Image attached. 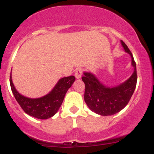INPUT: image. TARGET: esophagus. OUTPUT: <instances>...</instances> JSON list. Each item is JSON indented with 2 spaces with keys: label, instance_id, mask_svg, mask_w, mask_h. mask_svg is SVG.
<instances>
[{
  "label": "esophagus",
  "instance_id": "obj_1",
  "mask_svg": "<svg viewBox=\"0 0 154 154\" xmlns=\"http://www.w3.org/2000/svg\"><path fill=\"white\" fill-rule=\"evenodd\" d=\"M82 75V69H77L75 72V75L76 79H81Z\"/></svg>",
  "mask_w": 154,
  "mask_h": 154
}]
</instances>
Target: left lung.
Here are the masks:
<instances>
[{
    "mask_svg": "<svg viewBox=\"0 0 154 154\" xmlns=\"http://www.w3.org/2000/svg\"><path fill=\"white\" fill-rule=\"evenodd\" d=\"M123 49L131 57L133 74L126 81L117 85H105L93 73L84 72L82 80L85 83L84 99L89 108L99 115L111 116L117 113L128 104L136 89L137 81V66L131 51L123 41Z\"/></svg>",
    "mask_w": 154,
    "mask_h": 154,
    "instance_id": "left-lung-1",
    "label": "left lung"
}]
</instances>
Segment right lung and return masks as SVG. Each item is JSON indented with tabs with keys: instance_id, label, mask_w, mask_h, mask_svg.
<instances>
[{
	"instance_id": "1",
	"label": "right lung",
	"mask_w": 154,
	"mask_h": 154,
	"mask_svg": "<svg viewBox=\"0 0 154 154\" xmlns=\"http://www.w3.org/2000/svg\"><path fill=\"white\" fill-rule=\"evenodd\" d=\"M75 80V76L64 77L58 80L55 87L45 96L40 98H28L19 93L12 82L11 72L10 84L14 98L24 112L31 116L40 119L51 118L58 111L65 94Z\"/></svg>"
}]
</instances>
